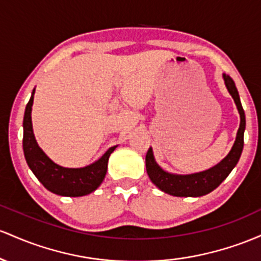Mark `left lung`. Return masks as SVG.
Returning <instances> with one entry per match:
<instances>
[{"label": "left lung", "instance_id": "1", "mask_svg": "<svg viewBox=\"0 0 261 261\" xmlns=\"http://www.w3.org/2000/svg\"><path fill=\"white\" fill-rule=\"evenodd\" d=\"M225 86L228 91L236 102L237 108L241 115V125H239L238 133H237L236 142L229 154L216 166L211 168L206 171L197 172L191 175H174L164 171V170L155 163L151 148L148 149L145 155V166L146 172L150 177L151 182L155 186L166 194L177 196V197H198L210 194L211 191L221 185L222 181L229 175L234 166L238 163L241 158L243 145H244V129H245V115L243 110L241 98H239L238 90L236 84L230 79V76L223 75Z\"/></svg>", "mask_w": 261, "mask_h": 261}]
</instances>
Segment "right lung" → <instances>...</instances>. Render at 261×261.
I'll return each instance as SVG.
<instances>
[{"label": "right lung", "instance_id": "1", "mask_svg": "<svg viewBox=\"0 0 261 261\" xmlns=\"http://www.w3.org/2000/svg\"><path fill=\"white\" fill-rule=\"evenodd\" d=\"M34 90L27 103L23 119V151L29 169L46 190L60 196L79 197L91 194L101 185L107 172V163L111 153L116 149L112 146L102 155L101 159L89 166L80 169H69L53 163L37 144L32 128V106Z\"/></svg>", "mask_w": 261, "mask_h": 261}]
</instances>
